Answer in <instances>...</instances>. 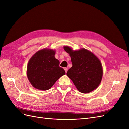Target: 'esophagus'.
<instances>
[{"label": "esophagus", "mask_w": 129, "mask_h": 129, "mask_svg": "<svg viewBox=\"0 0 129 129\" xmlns=\"http://www.w3.org/2000/svg\"><path fill=\"white\" fill-rule=\"evenodd\" d=\"M64 70H65L66 73H67V71H68V68H64Z\"/></svg>", "instance_id": "1"}]
</instances>
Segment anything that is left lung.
Wrapping results in <instances>:
<instances>
[{"label":"left lung","mask_w":129,"mask_h":129,"mask_svg":"<svg viewBox=\"0 0 129 129\" xmlns=\"http://www.w3.org/2000/svg\"><path fill=\"white\" fill-rule=\"evenodd\" d=\"M64 49L70 55L72 64L67 75L78 90L85 94L96 89L101 83L103 75L102 64L99 58L85 48L74 51L70 47L65 46Z\"/></svg>","instance_id":"obj_1"}]
</instances>
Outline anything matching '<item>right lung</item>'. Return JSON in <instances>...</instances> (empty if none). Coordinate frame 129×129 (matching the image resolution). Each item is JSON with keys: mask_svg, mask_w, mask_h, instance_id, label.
<instances>
[{"mask_svg": "<svg viewBox=\"0 0 129 129\" xmlns=\"http://www.w3.org/2000/svg\"><path fill=\"white\" fill-rule=\"evenodd\" d=\"M55 51L44 48L36 52L29 60L27 74L35 88L41 90L50 89L58 79L65 74L54 57Z\"/></svg>", "mask_w": 129, "mask_h": 129, "instance_id": "1", "label": "right lung"}]
</instances>
